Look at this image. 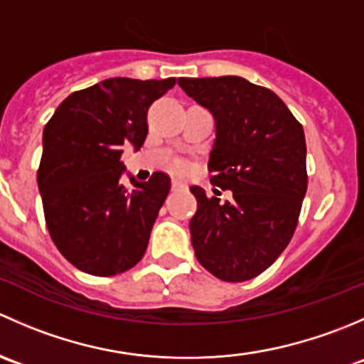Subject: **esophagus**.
<instances>
[{
    "mask_svg": "<svg viewBox=\"0 0 364 364\" xmlns=\"http://www.w3.org/2000/svg\"><path fill=\"white\" fill-rule=\"evenodd\" d=\"M172 190H183L186 188V185L183 181H179V179H172Z\"/></svg>",
    "mask_w": 364,
    "mask_h": 364,
    "instance_id": "esophagus-1",
    "label": "esophagus"
}]
</instances>
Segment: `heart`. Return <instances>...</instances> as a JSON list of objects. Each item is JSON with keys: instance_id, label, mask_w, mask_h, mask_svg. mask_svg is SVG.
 Instances as JSON below:
<instances>
[{"instance_id": "1", "label": "heart", "mask_w": 364, "mask_h": 364, "mask_svg": "<svg viewBox=\"0 0 364 364\" xmlns=\"http://www.w3.org/2000/svg\"><path fill=\"white\" fill-rule=\"evenodd\" d=\"M176 171H178V172H183V171H185V164H176Z\"/></svg>"}]
</instances>
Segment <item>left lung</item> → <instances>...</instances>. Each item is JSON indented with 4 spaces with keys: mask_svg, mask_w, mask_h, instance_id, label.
Returning <instances> with one entry per match:
<instances>
[{
    "mask_svg": "<svg viewBox=\"0 0 364 364\" xmlns=\"http://www.w3.org/2000/svg\"><path fill=\"white\" fill-rule=\"evenodd\" d=\"M215 117L211 183L230 200L190 186V220L200 264L223 282H247L280 257L294 234L306 193V142L299 121L277 93L237 75L178 79ZM216 193V190H213Z\"/></svg>",
    "mask_w": 364,
    "mask_h": 364,
    "instance_id": "8db88e82",
    "label": "left lung"
}]
</instances>
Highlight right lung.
Returning <instances> with one entry per match:
<instances>
[{"mask_svg":"<svg viewBox=\"0 0 364 364\" xmlns=\"http://www.w3.org/2000/svg\"><path fill=\"white\" fill-rule=\"evenodd\" d=\"M176 84L174 77L105 79L68 95L43 128L38 181L47 229L77 269L114 277L134 267L171 190V178L121 181L124 148L141 149L148 109Z\"/></svg>","mask_w":364,"mask_h":364,"instance_id":"right-lung-1","label":"right lung"}]
</instances>
